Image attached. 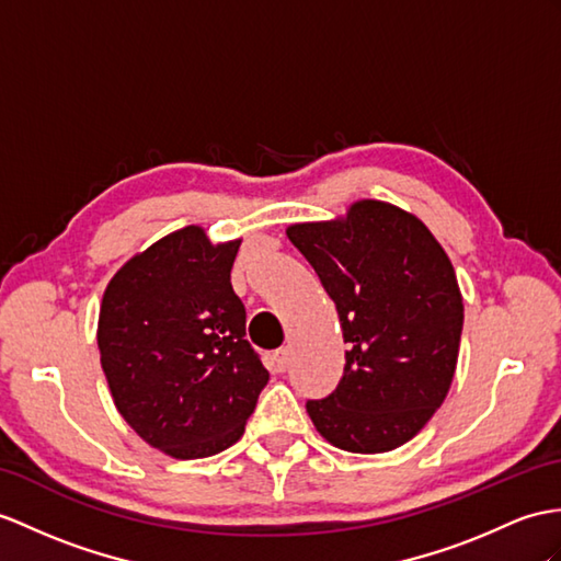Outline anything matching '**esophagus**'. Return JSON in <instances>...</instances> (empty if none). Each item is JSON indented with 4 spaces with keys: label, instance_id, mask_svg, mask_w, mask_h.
Instances as JSON below:
<instances>
[{
    "label": "esophagus",
    "instance_id": "esophagus-1",
    "mask_svg": "<svg viewBox=\"0 0 561 561\" xmlns=\"http://www.w3.org/2000/svg\"><path fill=\"white\" fill-rule=\"evenodd\" d=\"M288 364H290V350L288 347H283L276 354H273V359H271L273 374H283L285 368H288Z\"/></svg>",
    "mask_w": 561,
    "mask_h": 561
}]
</instances>
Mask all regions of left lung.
Here are the masks:
<instances>
[{"mask_svg":"<svg viewBox=\"0 0 561 561\" xmlns=\"http://www.w3.org/2000/svg\"><path fill=\"white\" fill-rule=\"evenodd\" d=\"M288 238L350 343L337 388L307 400L313 426L359 455L412 440L443 404L459 354L463 305L445 250L416 216L376 199L337 221L290 226Z\"/></svg>","mask_w":561,"mask_h":561,"instance_id":"1","label":"left lung"}]
</instances>
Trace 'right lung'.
<instances>
[{
	"mask_svg": "<svg viewBox=\"0 0 561 561\" xmlns=\"http://www.w3.org/2000/svg\"><path fill=\"white\" fill-rule=\"evenodd\" d=\"M238 248L181 228L133 256L102 299L98 343L114 404L145 443L175 459L238 443L268 383L230 285Z\"/></svg>",
	"mask_w": 561,
	"mask_h": 561,
	"instance_id": "right-lung-1",
	"label": "right lung"
}]
</instances>
